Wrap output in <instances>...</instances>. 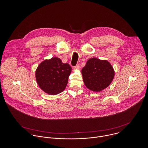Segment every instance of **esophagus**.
Returning <instances> with one entry per match:
<instances>
[{
	"mask_svg": "<svg viewBox=\"0 0 148 148\" xmlns=\"http://www.w3.org/2000/svg\"><path fill=\"white\" fill-rule=\"evenodd\" d=\"M80 68V65H79V64H77L76 66H73V69H79Z\"/></svg>",
	"mask_w": 148,
	"mask_h": 148,
	"instance_id": "1",
	"label": "esophagus"
}]
</instances>
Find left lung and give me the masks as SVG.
Returning a JSON list of instances; mask_svg holds the SVG:
<instances>
[{
	"mask_svg": "<svg viewBox=\"0 0 148 148\" xmlns=\"http://www.w3.org/2000/svg\"><path fill=\"white\" fill-rule=\"evenodd\" d=\"M82 73L86 88L95 92L107 88L114 76V69L109 62L95 58L87 61Z\"/></svg>",
	"mask_w": 148,
	"mask_h": 148,
	"instance_id": "obj_1",
	"label": "left lung"
}]
</instances>
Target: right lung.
<instances>
[{"label":"right lung","mask_w":148,"mask_h":148,"mask_svg":"<svg viewBox=\"0 0 148 148\" xmlns=\"http://www.w3.org/2000/svg\"><path fill=\"white\" fill-rule=\"evenodd\" d=\"M72 68L61 59L54 57L45 60L36 69L35 76L37 83L44 92L55 95L62 92L68 83Z\"/></svg>","instance_id":"obj_1"}]
</instances>
